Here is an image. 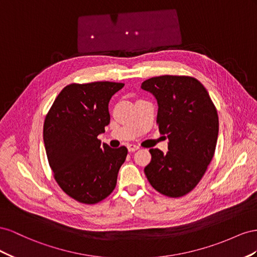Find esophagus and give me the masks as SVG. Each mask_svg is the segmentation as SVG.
I'll use <instances>...</instances> for the list:
<instances>
[{
    "mask_svg": "<svg viewBox=\"0 0 257 257\" xmlns=\"http://www.w3.org/2000/svg\"><path fill=\"white\" fill-rule=\"evenodd\" d=\"M127 148H128V151H129V152H136V151H138L139 149H140V148H139V146L136 145V144H129V145L127 146Z\"/></svg>",
    "mask_w": 257,
    "mask_h": 257,
    "instance_id": "esophagus-1",
    "label": "esophagus"
}]
</instances>
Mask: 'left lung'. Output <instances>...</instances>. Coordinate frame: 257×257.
I'll return each instance as SVG.
<instances>
[{
  "mask_svg": "<svg viewBox=\"0 0 257 257\" xmlns=\"http://www.w3.org/2000/svg\"><path fill=\"white\" fill-rule=\"evenodd\" d=\"M141 88L157 100L159 131L169 140L167 153L150 150L152 160L144 168L145 175L160 194L182 197L196 187L213 158L216 108L206 88L190 76L152 77Z\"/></svg>",
  "mask_w": 257,
  "mask_h": 257,
  "instance_id": "8db88e82",
  "label": "left lung"
}]
</instances>
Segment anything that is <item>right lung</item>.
<instances>
[{
    "mask_svg": "<svg viewBox=\"0 0 257 257\" xmlns=\"http://www.w3.org/2000/svg\"><path fill=\"white\" fill-rule=\"evenodd\" d=\"M122 83L65 86L44 121L43 138L51 170L65 194L93 204L111 194L126 160L124 146L112 149L98 136L109 123L108 102Z\"/></svg>",
    "mask_w": 257,
    "mask_h": 257,
    "instance_id": "obj_1",
    "label": "right lung"
}]
</instances>
